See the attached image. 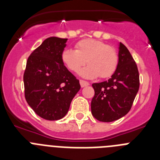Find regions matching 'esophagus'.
Returning a JSON list of instances; mask_svg holds the SVG:
<instances>
[{
	"label": "esophagus",
	"mask_w": 160,
	"mask_h": 160,
	"mask_svg": "<svg viewBox=\"0 0 160 160\" xmlns=\"http://www.w3.org/2000/svg\"><path fill=\"white\" fill-rule=\"evenodd\" d=\"M80 85H81L82 87H87L89 86V82L87 81H83V80H80Z\"/></svg>",
	"instance_id": "34e87169"
}]
</instances>
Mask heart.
<instances>
[{"mask_svg":"<svg viewBox=\"0 0 160 160\" xmlns=\"http://www.w3.org/2000/svg\"><path fill=\"white\" fill-rule=\"evenodd\" d=\"M76 50L65 49L62 53V60L70 70L77 72L84 66H87L79 71V75L85 78H95L98 76L106 78L116 70L118 57L116 50L105 42L94 39H84L78 42Z\"/></svg>","mask_w":160,"mask_h":160,"instance_id":"heart-1","label":"heart"}]
</instances>
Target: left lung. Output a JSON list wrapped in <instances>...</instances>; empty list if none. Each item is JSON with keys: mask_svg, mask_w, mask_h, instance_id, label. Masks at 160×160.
<instances>
[{"mask_svg": "<svg viewBox=\"0 0 160 160\" xmlns=\"http://www.w3.org/2000/svg\"><path fill=\"white\" fill-rule=\"evenodd\" d=\"M91 101L93 116L101 122H113L125 116L139 88L138 67L123 44L118 45V63L108 81L94 83Z\"/></svg>", "mask_w": 160, "mask_h": 160, "instance_id": "1", "label": "left lung"}]
</instances>
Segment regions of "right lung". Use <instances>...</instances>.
Returning a JSON list of instances; mask_svg holds the SVG:
<instances>
[{"instance_id":"1","label":"right lung","mask_w":160,"mask_h":160,"mask_svg":"<svg viewBox=\"0 0 160 160\" xmlns=\"http://www.w3.org/2000/svg\"><path fill=\"white\" fill-rule=\"evenodd\" d=\"M67 38L51 37L29 57L24 73L25 97L38 116L58 120L67 114L81 87L62 60Z\"/></svg>"}]
</instances>
